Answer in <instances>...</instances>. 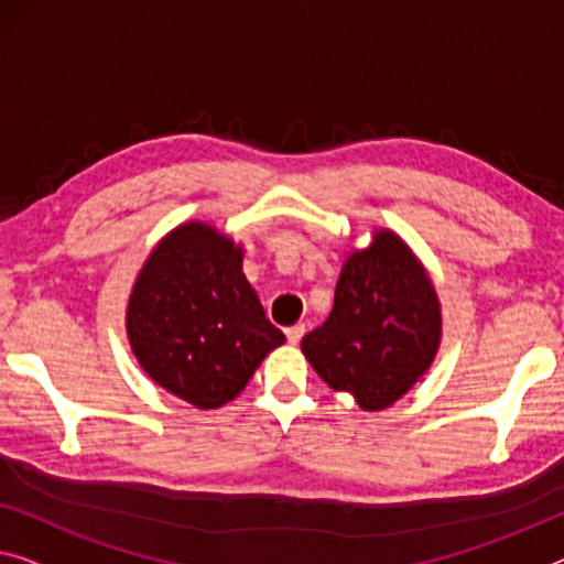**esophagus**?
Here are the masks:
<instances>
[{"instance_id":"obj_1","label":"esophagus","mask_w":564,"mask_h":564,"mask_svg":"<svg viewBox=\"0 0 564 564\" xmlns=\"http://www.w3.org/2000/svg\"><path fill=\"white\" fill-rule=\"evenodd\" d=\"M288 340L292 343V345H297L300 340H302V335H305V325H292V327H288Z\"/></svg>"}]
</instances>
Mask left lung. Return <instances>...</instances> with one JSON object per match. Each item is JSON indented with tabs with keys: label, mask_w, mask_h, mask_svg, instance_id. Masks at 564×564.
I'll list each match as a JSON object with an SVG mask.
<instances>
[{
	"label": "left lung",
	"mask_w": 564,
	"mask_h": 564,
	"mask_svg": "<svg viewBox=\"0 0 564 564\" xmlns=\"http://www.w3.org/2000/svg\"><path fill=\"white\" fill-rule=\"evenodd\" d=\"M441 327L426 267L395 231L376 229L366 249L345 257L333 312L302 337V352L333 391L383 411L426 376Z\"/></svg>",
	"instance_id": "obj_1"
}]
</instances>
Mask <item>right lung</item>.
Instances as JSON below:
<instances>
[{
	"label": "right lung",
	"instance_id": "right-lung-1",
	"mask_svg": "<svg viewBox=\"0 0 564 564\" xmlns=\"http://www.w3.org/2000/svg\"><path fill=\"white\" fill-rule=\"evenodd\" d=\"M245 249L209 221L171 229L138 272L126 333L155 386L209 411L237 398L284 333L264 315Z\"/></svg>",
	"mask_w": 564,
	"mask_h": 564
}]
</instances>
